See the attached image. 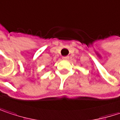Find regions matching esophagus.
Instances as JSON below:
<instances>
[{
	"instance_id": "34e87169",
	"label": "esophagus",
	"mask_w": 120,
	"mask_h": 120,
	"mask_svg": "<svg viewBox=\"0 0 120 120\" xmlns=\"http://www.w3.org/2000/svg\"><path fill=\"white\" fill-rule=\"evenodd\" d=\"M69 58V56H64V57H62V59L63 60H68Z\"/></svg>"
}]
</instances>
